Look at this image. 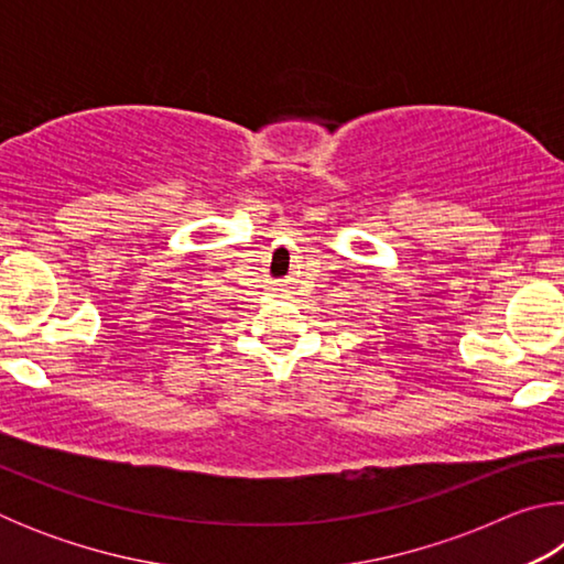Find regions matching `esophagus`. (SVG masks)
<instances>
[{
    "label": "esophagus",
    "mask_w": 564,
    "mask_h": 564,
    "mask_svg": "<svg viewBox=\"0 0 564 564\" xmlns=\"http://www.w3.org/2000/svg\"><path fill=\"white\" fill-rule=\"evenodd\" d=\"M275 291H283V289H275Z\"/></svg>",
    "instance_id": "esophagus-1"
}]
</instances>
